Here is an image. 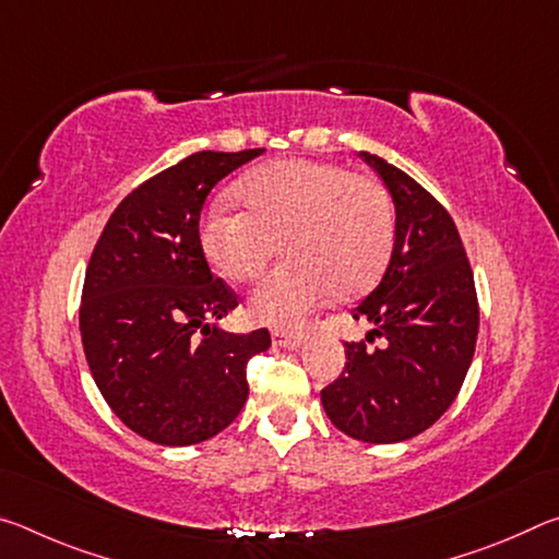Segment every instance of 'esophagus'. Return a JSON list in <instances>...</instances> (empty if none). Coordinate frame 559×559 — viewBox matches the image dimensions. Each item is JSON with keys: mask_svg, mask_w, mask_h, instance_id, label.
<instances>
[{"mask_svg": "<svg viewBox=\"0 0 559 559\" xmlns=\"http://www.w3.org/2000/svg\"><path fill=\"white\" fill-rule=\"evenodd\" d=\"M271 340L276 347H286V349H298V347H302V343H306V337L286 333V330H273Z\"/></svg>", "mask_w": 559, "mask_h": 559, "instance_id": "34e87169", "label": "esophagus"}]
</instances>
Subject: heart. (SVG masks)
<instances>
[{
	"instance_id": "obj_1",
	"label": "heart",
	"mask_w": 559,
	"mask_h": 559,
	"mask_svg": "<svg viewBox=\"0 0 559 559\" xmlns=\"http://www.w3.org/2000/svg\"><path fill=\"white\" fill-rule=\"evenodd\" d=\"M236 194L246 212L214 204L202 219V246L214 271L234 283L251 281L283 251L249 298L263 325L300 328L333 296L370 290L390 263L394 206L372 177L316 159H281L246 175Z\"/></svg>"
}]
</instances>
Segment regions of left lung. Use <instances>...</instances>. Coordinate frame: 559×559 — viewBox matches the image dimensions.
<instances>
[{
    "mask_svg": "<svg viewBox=\"0 0 559 559\" xmlns=\"http://www.w3.org/2000/svg\"><path fill=\"white\" fill-rule=\"evenodd\" d=\"M392 194L390 266L353 310L372 325L345 343V370L320 392L335 427L357 441L396 443L427 431L456 400L478 337V298L456 224L416 179L359 153Z\"/></svg>",
    "mask_w": 559,
    "mask_h": 559,
    "instance_id": "obj_1",
    "label": "left lung"
}]
</instances>
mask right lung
<instances>
[{"mask_svg": "<svg viewBox=\"0 0 559 559\" xmlns=\"http://www.w3.org/2000/svg\"><path fill=\"white\" fill-rule=\"evenodd\" d=\"M263 150H202L118 204L91 253L79 310L83 353L103 400L140 437L192 447L216 437L249 396L246 365L271 347L212 325L239 306L206 263V194Z\"/></svg>", "mask_w": 559, "mask_h": 559, "instance_id": "obj_1", "label": "right lung"}]
</instances>
